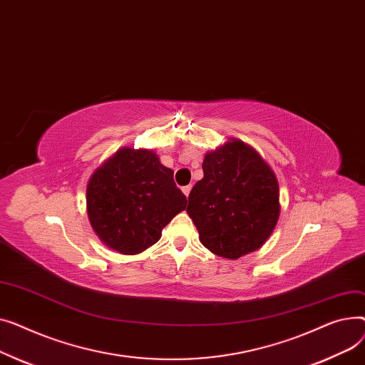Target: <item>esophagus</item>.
<instances>
[{"mask_svg": "<svg viewBox=\"0 0 365 365\" xmlns=\"http://www.w3.org/2000/svg\"><path fill=\"white\" fill-rule=\"evenodd\" d=\"M190 191H191V185H185V187H182V192L184 195L188 197V195H190Z\"/></svg>", "mask_w": 365, "mask_h": 365, "instance_id": "1", "label": "esophagus"}]
</instances>
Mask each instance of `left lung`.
<instances>
[{
    "instance_id": "8db88e82",
    "label": "left lung",
    "mask_w": 365,
    "mask_h": 365,
    "mask_svg": "<svg viewBox=\"0 0 365 365\" xmlns=\"http://www.w3.org/2000/svg\"><path fill=\"white\" fill-rule=\"evenodd\" d=\"M202 168L203 178L190 191L187 207L202 245L227 259L259 249L280 217L274 170L235 138L206 153Z\"/></svg>"
}]
</instances>
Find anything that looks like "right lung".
I'll use <instances>...</instances> for the list:
<instances>
[{
    "label": "right lung",
    "instance_id": "1",
    "mask_svg": "<svg viewBox=\"0 0 365 365\" xmlns=\"http://www.w3.org/2000/svg\"><path fill=\"white\" fill-rule=\"evenodd\" d=\"M185 206L174 170L163 166L153 150H118L94 170L87 185L93 230L107 247L122 255L153 246Z\"/></svg>",
    "mask_w": 365,
    "mask_h": 365
}]
</instances>
